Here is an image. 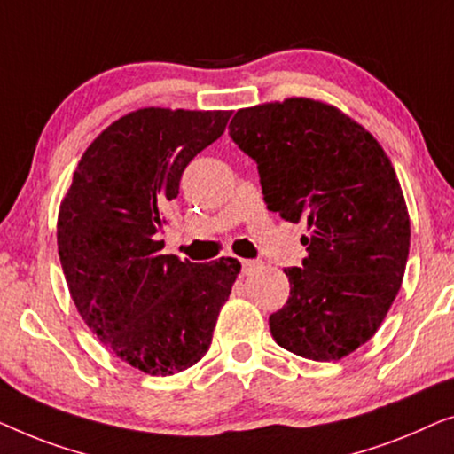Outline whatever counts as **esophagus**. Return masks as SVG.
<instances>
[{
    "mask_svg": "<svg viewBox=\"0 0 454 454\" xmlns=\"http://www.w3.org/2000/svg\"><path fill=\"white\" fill-rule=\"evenodd\" d=\"M242 273H251L253 270H257V267L261 265L259 261H251V259H242Z\"/></svg>",
    "mask_w": 454,
    "mask_h": 454,
    "instance_id": "34e87169",
    "label": "esophagus"
}]
</instances>
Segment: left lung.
<instances>
[{
  "mask_svg": "<svg viewBox=\"0 0 454 454\" xmlns=\"http://www.w3.org/2000/svg\"><path fill=\"white\" fill-rule=\"evenodd\" d=\"M230 137L257 162L267 209L309 228L290 298L270 317L278 346L341 360L385 321L410 254V214L380 144L335 106L310 98L240 108Z\"/></svg>",
  "mask_w": 454,
  "mask_h": 454,
  "instance_id": "left-lung-1",
  "label": "left lung"
}]
</instances>
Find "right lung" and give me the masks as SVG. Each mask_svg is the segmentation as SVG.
Here are the masks:
<instances>
[{
  "label": "right lung",
  "instance_id": "add662e5",
  "mask_svg": "<svg viewBox=\"0 0 454 454\" xmlns=\"http://www.w3.org/2000/svg\"><path fill=\"white\" fill-rule=\"evenodd\" d=\"M230 111L139 108L82 156L57 218V248L80 317L121 360L168 376L201 360L240 271L191 263L158 240L183 170L224 133Z\"/></svg>",
  "mask_w": 454,
  "mask_h": 454
}]
</instances>
